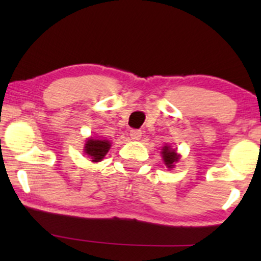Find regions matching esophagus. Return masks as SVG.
<instances>
[{
  "mask_svg": "<svg viewBox=\"0 0 261 261\" xmlns=\"http://www.w3.org/2000/svg\"><path fill=\"white\" fill-rule=\"evenodd\" d=\"M141 136H142V133H141V130H135V128H134V130L130 131V137L135 141L140 140Z\"/></svg>",
  "mask_w": 261,
  "mask_h": 261,
  "instance_id": "1",
  "label": "esophagus"
}]
</instances>
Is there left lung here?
<instances>
[{
  "label": "left lung",
  "mask_w": 261,
  "mask_h": 261,
  "mask_svg": "<svg viewBox=\"0 0 261 261\" xmlns=\"http://www.w3.org/2000/svg\"><path fill=\"white\" fill-rule=\"evenodd\" d=\"M161 153L162 157H163L164 164H166L169 169L174 168L175 163L179 161V157H180V155L176 153L175 149L170 148V146H164V147L162 148Z\"/></svg>",
  "instance_id": "left-lung-1"
}]
</instances>
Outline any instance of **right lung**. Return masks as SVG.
I'll return each instance as SVG.
<instances>
[{
    "label": "right lung",
    "mask_w": 261,
    "mask_h": 261,
    "mask_svg": "<svg viewBox=\"0 0 261 261\" xmlns=\"http://www.w3.org/2000/svg\"><path fill=\"white\" fill-rule=\"evenodd\" d=\"M110 142L108 140L88 139L85 145V153L91 157L92 162H100L110 148Z\"/></svg>",
    "instance_id": "obj_1"
}]
</instances>
